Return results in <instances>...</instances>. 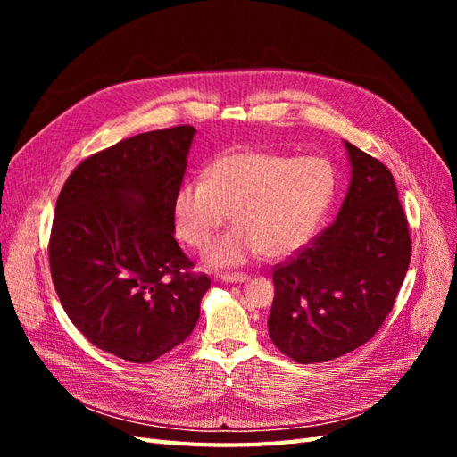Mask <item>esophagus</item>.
<instances>
[{
  "label": "esophagus",
  "mask_w": 457,
  "mask_h": 457,
  "mask_svg": "<svg viewBox=\"0 0 457 457\" xmlns=\"http://www.w3.org/2000/svg\"><path fill=\"white\" fill-rule=\"evenodd\" d=\"M247 274L242 272H232V274H220V282L225 284H238V282H245Z\"/></svg>",
  "instance_id": "esophagus-1"
}]
</instances>
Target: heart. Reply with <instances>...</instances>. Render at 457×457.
Here are the masks:
<instances>
[{"label": "heart", "instance_id": "b5f03b06", "mask_svg": "<svg viewBox=\"0 0 457 457\" xmlns=\"http://www.w3.org/2000/svg\"><path fill=\"white\" fill-rule=\"evenodd\" d=\"M336 192L331 163L318 156L232 150L213 160L205 179H188L173 198L177 234L205 250L232 213L237 223L207 253L227 269L257 255L282 259L299 252L320 225Z\"/></svg>", "mask_w": 457, "mask_h": 457}]
</instances>
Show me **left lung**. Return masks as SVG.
I'll return each instance as SVG.
<instances>
[{
  "label": "left lung",
  "mask_w": 457,
  "mask_h": 457,
  "mask_svg": "<svg viewBox=\"0 0 457 457\" xmlns=\"http://www.w3.org/2000/svg\"><path fill=\"white\" fill-rule=\"evenodd\" d=\"M351 183L320 237L272 272L269 336L299 364L328 362L373 337L393 311L411 257L391 171L345 141Z\"/></svg>",
  "instance_id": "8db88e82"
}]
</instances>
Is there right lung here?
Returning a JSON list of instances; mask_svg holds the SVG:
<instances>
[{
    "label": "right lung",
    "mask_w": 457,
    "mask_h": 457,
    "mask_svg": "<svg viewBox=\"0 0 457 457\" xmlns=\"http://www.w3.org/2000/svg\"><path fill=\"white\" fill-rule=\"evenodd\" d=\"M196 129L135 135L81 162L61 190L49 240L57 295L93 345L146 364L183 343L212 282L188 272L173 198Z\"/></svg>",
    "instance_id": "1"
}]
</instances>
